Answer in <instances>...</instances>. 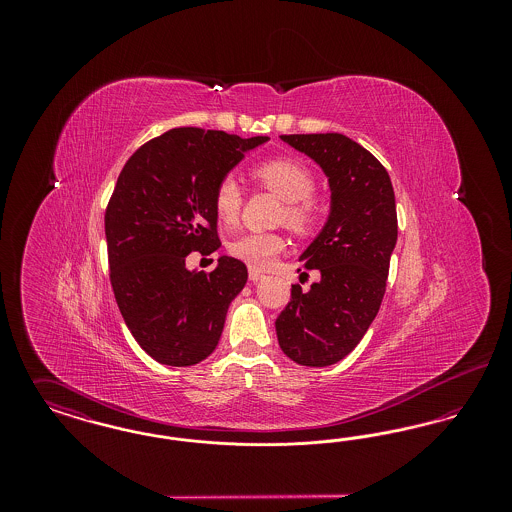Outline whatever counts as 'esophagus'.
Masks as SVG:
<instances>
[{"label": "esophagus", "mask_w": 512, "mask_h": 512, "mask_svg": "<svg viewBox=\"0 0 512 512\" xmlns=\"http://www.w3.org/2000/svg\"><path fill=\"white\" fill-rule=\"evenodd\" d=\"M261 278H265V272H263V270H257V268H249V280H253V282H259Z\"/></svg>", "instance_id": "34e87169"}]
</instances>
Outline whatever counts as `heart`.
<instances>
[{"label": "heart", "mask_w": 512, "mask_h": 512, "mask_svg": "<svg viewBox=\"0 0 512 512\" xmlns=\"http://www.w3.org/2000/svg\"><path fill=\"white\" fill-rule=\"evenodd\" d=\"M253 178L270 192L284 199L280 219L293 232L309 234L317 228L322 207L313 195L317 182L307 165L292 157L268 159L253 167ZM215 213L224 224H236L244 207V190L234 176H224L213 192ZM286 238L280 232H245L230 244V253L253 268H267L286 249Z\"/></svg>", "instance_id": "obj_1"}]
</instances>
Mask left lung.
Here are the masks:
<instances>
[{
  "instance_id": "left-lung-1",
  "label": "left lung",
  "mask_w": 512,
  "mask_h": 512,
  "mask_svg": "<svg viewBox=\"0 0 512 512\" xmlns=\"http://www.w3.org/2000/svg\"><path fill=\"white\" fill-rule=\"evenodd\" d=\"M282 140L326 172L332 213L299 257L307 270H317L318 280L307 292L292 284L276 336L297 365H334L363 340L386 293L397 242L393 186L384 165L343 134H288Z\"/></svg>"
}]
</instances>
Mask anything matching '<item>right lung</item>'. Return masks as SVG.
Here are the masks:
<instances>
[{
	"mask_svg": "<svg viewBox=\"0 0 512 512\" xmlns=\"http://www.w3.org/2000/svg\"><path fill=\"white\" fill-rule=\"evenodd\" d=\"M267 140L182 126L138 147L122 167L105 209L109 280L130 334L161 365L207 359L244 290L242 261L220 257L217 268L190 272L186 257L219 249L215 186Z\"/></svg>",
	"mask_w": 512,
	"mask_h": 512,
	"instance_id": "right-lung-1",
	"label": "right lung"
}]
</instances>
